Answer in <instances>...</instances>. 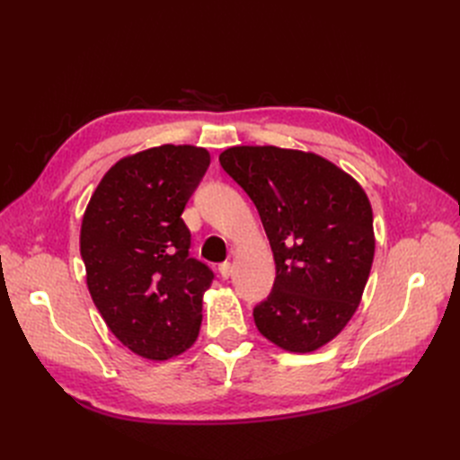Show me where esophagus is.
I'll list each match as a JSON object with an SVG mask.
<instances>
[{"mask_svg": "<svg viewBox=\"0 0 460 460\" xmlns=\"http://www.w3.org/2000/svg\"><path fill=\"white\" fill-rule=\"evenodd\" d=\"M218 272H220L222 278H225V280H228V278L232 276V264L230 262H222L220 267H218Z\"/></svg>", "mask_w": 460, "mask_h": 460, "instance_id": "esophagus-1", "label": "esophagus"}]
</instances>
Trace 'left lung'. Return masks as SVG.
Here are the masks:
<instances>
[{"label":"left lung","instance_id":"obj_1","mask_svg":"<svg viewBox=\"0 0 460 460\" xmlns=\"http://www.w3.org/2000/svg\"><path fill=\"white\" fill-rule=\"evenodd\" d=\"M225 169L255 203L276 262L259 332L289 353H311L353 318L374 261L372 207L357 180L311 151L235 146Z\"/></svg>","mask_w":460,"mask_h":460}]
</instances>
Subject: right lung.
<instances>
[{
  "instance_id": "obj_1",
  "label": "right lung",
  "mask_w": 460,
  "mask_h": 460,
  "mask_svg": "<svg viewBox=\"0 0 460 460\" xmlns=\"http://www.w3.org/2000/svg\"><path fill=\"white\" fill-rule=\"evenodd\" d=\"M205 147L164 144L117 161L97 184L80 255L97 311L136 355L166 360L196 343L207 264L190 257L182 213L207 171Z\"/></svg>"
}]
</instances>
